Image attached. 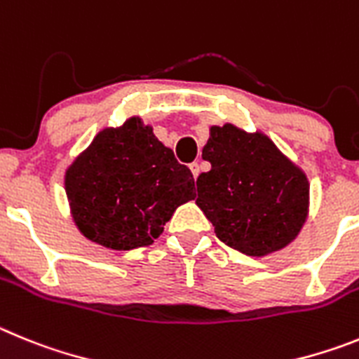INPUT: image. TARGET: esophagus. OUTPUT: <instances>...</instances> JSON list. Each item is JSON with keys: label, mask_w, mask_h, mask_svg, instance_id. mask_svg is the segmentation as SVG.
Listing matches in <instances>:
<instances>
[{"label": "esophagus", "mask_w": 359, "mask_h": 359, "mask_svg": "<svg viewBox=\"0 0 359 359\" xmlns=\"http://www.w3.org/2000/svg\"><path fill=\"white\" fill-rule=\"evenodd\" d=\"M189 168H191L193 175H195V179H196V177L200 175V164H198V163H193L191 166H189Z\"/></svg>", "instance_id": "1"}]
</instances>
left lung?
I'll use <instances>...</instances> for the list:
<instances>
[{
    "mask_svg": "<svg viewBox=\"0 0 359 359\" xmlns=\"http://www.w3.org/2000/svg\"><path fill=\"white\" fill-rule=\"evenodd\" d=\"M202 157L211 170L196 179V205L219 241L261 257L295 240L308 218L309 182L266 135L211 127Z\"/></svg>",
    "mask_w": 359,
    "mask_h": 359,
    "instance_id": "obj_1",
    "label": "left lung"
}]
</instances>
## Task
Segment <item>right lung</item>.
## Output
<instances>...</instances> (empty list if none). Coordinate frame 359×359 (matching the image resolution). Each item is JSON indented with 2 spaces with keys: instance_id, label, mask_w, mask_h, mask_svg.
I'll use <instances>...</instances> for the list:
<instances>
[{
  "instance_id": "1",
  "label": "right lung",
  "mask_w": 359,
  "mask_h": 359,
  "mask_svg": "<svg viewBox=\"0 0 359 359\" xmlns=\"http://www.w3.org/2000/svg\"><path fill=\"white\" fill-rule=\"evenodd\" d=\"M193 189L189 168L140 118L100 132L66 170L76 227L112 250L154 243L175 209L195 198Z\"/></svg>"
}]
</instances>
